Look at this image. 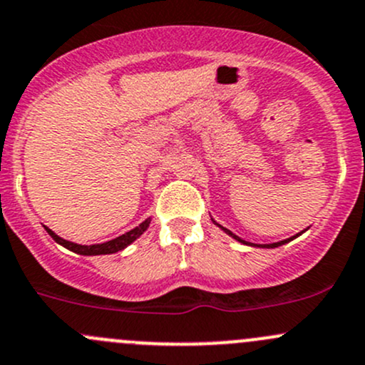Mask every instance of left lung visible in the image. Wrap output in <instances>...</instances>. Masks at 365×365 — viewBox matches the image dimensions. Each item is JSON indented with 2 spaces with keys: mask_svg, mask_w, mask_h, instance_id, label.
Masks as SVG:
<instances>
[{
  "mask_svg": "<svg viewBox=\"0 0 365 365\" xmlns=\"http://www.w3.org/2000/svg\"><path fill=\"white\" fill-rule=\"evenodd\" d=\"M215 224H217V222H215ZM218 225V224H217ZM218 227L222 229V231H225L229 234V236H232L234 240H237L240 241V243H243V245H253V243H248V241H245V240H241V237H237L236 234H232L231 231H229V229H225V227H222V225H218ZM301 234V232H299ZM297 234V236H299ZM297 236H292V237H289V240H283V241H278V243H271V245H257V247H262V248H276V247H282V245H285V243H289V241H292L294 237H297ZM253 247H255V245H253Z\"/></svg>",
  "mask_w": 365,
  "mask_h": 365,
  "instance_id": "1",
  "label": "left lung"
}]
</instances>
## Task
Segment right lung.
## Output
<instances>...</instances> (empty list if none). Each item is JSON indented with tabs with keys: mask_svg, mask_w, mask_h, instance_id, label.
<instances>
[{
	"mask_svg": "<svg viewBox=\"0 0 365 365\" xmlns=\"http://www.w3.org/2000/svg\"><path fill=\"white\" fill-rule=\"evenodd\" d=\"M148 225H150V218H147V220L141 222L138 227L131 229L129 232L122 234V236L115 237V240H112V241H106V243H101V245H89V247H87V245H76V243H71V241L63 240V237L57 236V234L51 231L48 227H45V231L51 234L56 243L63 245L64 248H68V250H71L75 253H80V255H106V253H115V252L124 250L128 245H131L134 240H138L141 234L147 231Z\"/></svg>",
	"mask_w": 365,
	"mask_h": 365,
	"instance_id": "right-lung-1",
	"label": "right lung"
}]
</instances>
